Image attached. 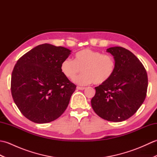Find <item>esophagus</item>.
<instances>
[{
    "mask_svg": "<svg viewBox=\"0 0 157 157\" xmlns=\"http://www.w3.org/2000/svg\"><path fill=\"white\" fill-rule=\"evenodd\" d=\"M77 89L80 90H83L86 89V88L85 87H79V86H77Z\"/></svg>",
    "mask_w": 157,
    "mask_h": 157,
    "instance_id": "34e87169",
    "label": "esophagus"
}]
</instances>
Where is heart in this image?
I'll return each mask as SVG.
<instances>
[{"label":"heart","mask_w":157,"mask_h":157,"mask_svg":"<svg viewBox=\"0 0 157 157\" xmlns=\"http://www.w3.org/2000/svg\"><path fill=\"white\" fill-rule=\"evenodd\" d=\"M115 69L116 61L112 55L88 48L77 52L74 60L65 59L61 64V72L69 79L74 78L82 69V74L73 79L75 84L81 86L93 82L97 85L105 84L112 78Z\"/></svg>","instance_id":"1"}]
</instances>
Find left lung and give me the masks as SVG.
<instances>
[{"mask_svg":"<svg viewBox=\"0 0 157 157\" xmlns=\"http://www.w3.org/2000/svg\"><path fill=\"white\" fill-rule=\"evenodd\" d=\"M106 52L115 59V71L108 82L95 88L91 105L101 118L120 122L131 117L144 102L148 88L147 73L128 50L115 46Z\"/></svg>","mask_w":157,"mask_h":157,"instance_id":"8db88e82","label":"left lung"}]
</instances>
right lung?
Segmentation results:
<instances>
[{"instance_id": "1", "label": "right lung", "mask_w": 157, "mask_h": 157, "mask_svg": "<svg viewBox=\"0 0 157 157\" xmlns=\"http://www.w3.org/2000/svg\"><path fill=\"white\" fill-rule=\"evenodd\" d=\"M71 51L43 44L26 52L11 75L13 101L26 118L46 123L59 118L69 105L76 86L63 74L61 64Z\"/></svg>"}]
</instances>
